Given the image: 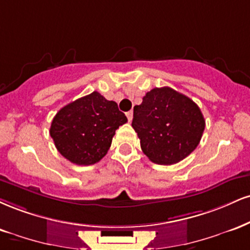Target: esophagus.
Masks as SVG:
<instances>
[{
    "label": "esophagus",
    "mask_w": 250,
    "mask_h": 250,
    "mask_svg": "<svg viewBox=\"0 0 250 250\" xmlns=\"http://www.w3.org/2000/svg\"><path fill=\"white\" fill-rule=\"evenodd\" d=\"M125 115H127V117H128V121L131 122V120H133V110H129Z\"/></svg>",
    "instance_id": "obj_1"
}]
</instances>
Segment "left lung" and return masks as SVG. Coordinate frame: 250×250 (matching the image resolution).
Masks as SVG:
<instances>
[{
	"label": "left lung",
	"instance_id": "left-lung-1",
	"mask_svg": "<svg viewBox=\"0 0 250 250\" xmlns=\"http://www.w3.org/2000/svg\"><path fill=\"white\" fill-rule=\"evenodd\" d=\"M131 125L146 157L156 164L171 165L197 148L205 119L190 98L170 87H156L134 107Z\"/></svg>",
	"mask_w": 250,
	"mask_h": 250
}]
</instances>
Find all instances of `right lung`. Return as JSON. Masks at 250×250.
Wrapping results in <instances>:
<instances>
[{
  "mask_svg": "<svg viewBox=\"0 0 250 250\" xmlns=\"http://www.w3.org/2000/svg\"><path fill=\"white\" fill-rule=\"evenodd\" d=\"M115 101L93 92L62 107L51 123L58 151L77 165H92L106 156L113 136L127 122Z\"/></svg>",
  "mask_w": 250,
  "mask_h": 250,
  "instance_id": "right-lung-1",
  "label": "right lung"
}]
</instances>
